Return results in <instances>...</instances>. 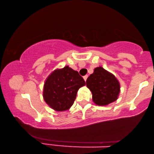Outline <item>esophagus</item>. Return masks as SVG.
Returning <instances> with one entry per match:
<instances>
[{
	"label": "esophagus",
	"mask_w": 154,
	"mask_h": 154,
	"mask_svg": "<svg viewBox=\"0 0 154 154\" xmlns=\"http://www.w3.org/2000/svg\"><path fill=\"white\" fill-rule=\"evenodd\" d=\"M83 79H84V81L85 82V81H86V79H87V78H88V75H85V76H83Z\"/></svg>",
	"instance_id": "34e87169"
}]
</instances>
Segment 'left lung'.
<instances>
[{
    "instance_id": "left-lung-1",
    "label": "left lung",
    "mask_w": 154,
    "mask_h": 154,
    "mask_svg": "<svg viewBox=\"0 0 154 154\" xmlns=\"http://www.w3.org/2000/svg\"><path fill=\"white\" fill-rule=\"evenodd\" d=\"M86 86L92 92L93 102L98 106H106L117 100L120 92L118 79L102 66L95 68L86 80Z\"/></svg>"
}]
</instances>
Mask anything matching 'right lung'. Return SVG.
<instances>
[{
    "label": "right lung",
    "mask_w": 154,
    "mask_h": 154,
    "mask_svg": "<svg viewBox=\"0 0 154 154\" xmlns=\"http://www.w3.org/2000/svg\"><path fill=\"white\" fill-rule=\"evenodd\" d=\"M85 85L83 77L69 66L56 69L45 81L43 97L54 111H66L73 105L78 90Z\"/></svg>",
    "instance_id": "add662e5"
}]
</instances>
